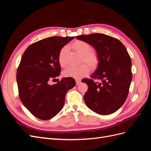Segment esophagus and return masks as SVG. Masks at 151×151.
<instances>
[{"instance_id":"esophagus-1","label":"esophagus","mask_w":151,"mask_h":151,"mask_svg":"<svg viewBox=\"0 0 151 151\" xmlns=\"http://www.w3.org/2000/svg\"><path fill=\"white\" fill-rule=\"evenodd\" d=\"M81 83V81L79 79H76V85H79Z\"/></svg>"}]
</instances>
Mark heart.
I'll use <instances>...</instances> for the list:
<instances>
[{
  "label": "heart",
  "mask_w": 151,
  "mask_h": 151,
  "mask_svg": "<svg viewBox=\"0 0 151 151\" xmlns=\"http://www.w3.org/2000/svg\"><path fill=\"white\" fill-rule=\"evenodd\" d=\"M71 48L81 55L80 62H85L89 66L83 63L78 67H70L63 72V76L75 79H81L89 74L90 67L94 69L99 64V57L96 50L91 49V45L83 40H76L70 45ZM58 60L61 67H65L68 64V49L67 47H62L58 55Z\"/></svg>",
  "instance_id": "obj_1"
}]
</instances>
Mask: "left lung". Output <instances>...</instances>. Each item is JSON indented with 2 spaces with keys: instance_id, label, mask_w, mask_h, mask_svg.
Here are the masks:
<instances>
[{
  "instance_id": "1",
  "label": "left lung",
  "mask_w": 151,
  "mask_h": 151,
  "mask_svg": "<svg viewBox=\"0 0 151 151\" xmlns=\"http://www.w3.org/2000/svg\"><path fill=\"white\" fill-rule=\"evenodd\" d=\"M76 38L92 45L99 57L91 79L82 81L88 86L84 96L86 105L99 115L115 112L125 103L132 79V62L125 47L118 39L101 33L77 36Z\"/></svg>"
}]
</instances>
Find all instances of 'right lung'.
<instances>
[{
  "instance_id": "obj_1",
  "label": "right lung",
  "mask_w": 151,
  "mask_h": 151,
  "mask_svg": "<svg viewBox=\"0 0 151 151\" xmlns=\"http://www.w3.org/2000/svg\"><path fill=\"white\" fill-rule=\"evenodd\" d=\"M74 36H52L30 45L22 55L16 80L19 96L24 106L39 119L48 120L63 107L67 91L76 86L75 80L65 77L50 85L60 74L58 60L60 50Z\"/></svg>"
}]
</instances>
